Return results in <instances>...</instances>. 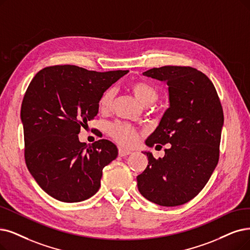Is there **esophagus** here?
I'll return each mask as SVG.
<instances>
[{
	"instance_id": "34e87169",
	"label": "esophagus",
	"mask_w": 250,
	"mask_h": 250,
	"mask_svg": "<svg viewBox=\"0 0 250 250\" xmlns=\"http://www.w3.org/2000/svg\"><path fill=\"white\" fill-rule=\"evenodd\" d=\"M130 153H131L130 149H127V148H124V147H119V156L120 157H125Z\"/></svg>"
}]
</instances>
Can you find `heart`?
I'll return each mask as SVG.
<instances>
[{
  "mask_svg": "<svg viewBox=\"0 0 250 250\" xmlns=\"http://www.w3.org/2000/svg\"><path fill=\"white\" fill-rule=\"evenodd\" d=\"M131 92L137 101L144 105H151L159 97L157 89L147 82L135 81L129 86ZM115 98V90L113 88H108L102 94L99 98L98 105L104 112L108 111L112 107ZM108 133L116 142L123 146H132L137 142V132L135 129L129 124L117 122L108 127Z\"/></svg>",
  "mask_w": 250,
  "mask_h": 250,
  "instance_id": "obj_1",
  "label": "heart"
}]
</instances>
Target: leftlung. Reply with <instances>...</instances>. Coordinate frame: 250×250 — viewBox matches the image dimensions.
<instances>
[{
  "label": "left lung",
  "instance_id": "8db88e82",
  "mask_svg": "<svg viewBox=\"0 0 250 250\" xmlns=\"http://www.w3.org/2000/svg\"><path fill=\"white\" fill-rule=\"evenodd\" d=\"M143 75L166 82L170 103L146 144L170 145L159 160L145 152L148 164L137 188L148 201L178 206L202 191L218 163L223 106L213 83L194 67L166 65Z\"/></svg>",
  "mask_w": 250,
  "mask_h": 250
}]
</instances>
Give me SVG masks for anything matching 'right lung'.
<instances>
[{"instance_id": "obj_1", "label": "right lung", "mask_w": 250, "mask_h": 250, "mask_svg": "<svg viewBox=\"0 0 250 250\" xmlns=\"http://www.w3.org/2000/svg\"><path fill=\"white\" fill-rule=\"evenodd\" d=\"M127 72L53 65L29 83L21 111L25 163L38 185L56 200L74 203L92 197L103 169L117 158L112 142L87 145L78 134L97 115L102 94Z\"/></svg>"}]
</instances>
